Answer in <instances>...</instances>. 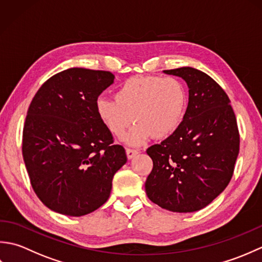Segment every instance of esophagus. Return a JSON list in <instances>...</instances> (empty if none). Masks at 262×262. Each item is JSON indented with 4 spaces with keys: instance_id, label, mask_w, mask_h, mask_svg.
Here are the masks:
<instances>
[{
    "instance_id": "obj_1",
    "label": "esophagus",
    "mask_w": 262,
    "mask_h": 262,
    "mask_svg": "<svg viewBox=\"0 0 262 262\" xmlns=\"http://www.w3.org/2000/svg\"><path fill=\"white\" fill-rule=\"evenodd\" d=\"M126 153H127V157L128 159H133L135 157V155L138 154V149H135V148H126Z\"/></svg>"
}]
</instances>
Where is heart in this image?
Instances as JSON below:
<instances>
[{
	"instance_id": "b5f03b06",
	"label": "heart",
	"mask_w": 262,
	"mask_h": 262,
	"mask_svg": "<svg viewBox=\"0 0 262 262\" xmlns=\"http://www.w3.org/2000/svg\"><path fill=\"white\" fill-rule=\"evenodd\" d=\"M188 101L187 88L177 77L141 75L120 84L115 99L100 98L97 113L103 126L118 138L136 121L127 141L138 145L152 136L173 134L185 119Z\"/></svg>"
}]
</instances>
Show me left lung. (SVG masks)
<instances>
[{
  "instance_id": "obj_1",
  "label": "left lung",
  "mask_w": 262,
  "mask_h": 262,
  "mask_svg": "<svg viewBox=\"0 0 262 262\" xmlns=\"http://www.w3.org/2000/svg\"><path fill=\"white\" fill-rule=\"evenodd\" d=\"M189 88L180 127L147 148L153 169L145 182L151 202L178 213L206 207L229 185L240 149L235 114L221 85L192 68L164 71Z\"/></svg>"
}]
</instances>
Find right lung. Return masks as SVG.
Segmentation results:
<instances>
[{
  "mask_svg": "<svg viewBox=\"0 0 262 262\" xmlns=\"http://www.w3.org/2000/svg\"><path fill=\"white\" fill-rule=\"evenodd\" d=\"M108 71L73 68L43 83L28 109L22 155L33 191L56 213L82 216L107 202L126 151L97 113Z\"/></svg>",
  "mask_w": 262,
  "mask_h": 262,
  "instance_id": "obj_1",
  "label": "right lung"
}]
</instances>
